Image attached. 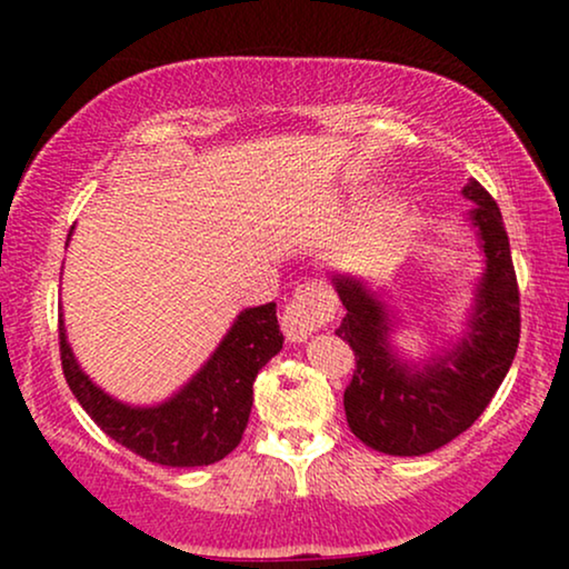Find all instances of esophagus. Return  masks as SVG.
I'll list each match as a JSON object with an SVG mask.
<instances>
[{
	"instance_id": "esophagus-1",
	"label": "esophagus",
	"mask_w": 569,
	"mask_h": 569,
	"mask_svg": "<svg viewBox=\"0 0 569 569\" xmlns=\"http://www.w3.org/2000/svg\"><path fill=\"white\" fill-rule=\"evenodd\" d=\"M333 316V295L318 279L302 282L282 313V331L290 341H306Z\"/></svg>"
}]
</instances>
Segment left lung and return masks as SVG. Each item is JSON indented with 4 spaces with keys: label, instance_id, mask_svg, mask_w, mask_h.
Listing matches in <instances>:
<instances>
[{
    "label": "left lung",
    "instance_id": "1",
    "mask_svg": "<svg viewBox=\"0 0 569 569\" xmlns=\"http://www.w3.org/2000/svg\"><path fill=\"white\" fill-rule=\"evenodd\" d=\"M469 220L487 256L469 331L453 352L422 370L388 345L386 306L360 279L333 274L347 316L337 333L349 341L357 370L345 391L347 425L365 446L388 456H425L469 430L508 376L520 339V292L510 240L497 201L485 186L466 183Z\"/></svg>",
    "mask_w": 569,
    "mask_h": 569
}]
</instances>
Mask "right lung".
I'll return each instance as SVG.
<instances>
[{"label": "right lung", "mask_w": 569, "mask_h": 569, "mask_svg": "<svg viewBox=\"0 0 569 569\" xmlns=\"http://www.w3.org/2000/svg\"><path fill=\"white\" fill-rule=\"evenodd\" d=\"M282 341L274 302L248 308L236 318L204 368L173 399L158 407H129L84 376L67 345L64 321H59L61 368L92 422L131 453L178 469L222 461L238 448L251 417L253 380L282 349Z\"/></svg>", "instance_id": "right-lung-1"}]
</instances>
